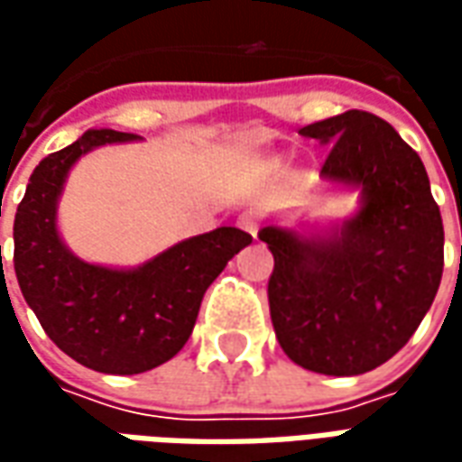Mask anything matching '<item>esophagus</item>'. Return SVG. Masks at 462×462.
<instances>
[{"instance_id":"1","label":"esophagus","mask_w":462,"mask_h":462,"mask_svg":"<svg viewBox=\"0 0 462 462\" xmlns=\"http://www.w3.org/2000/svg\"><path fill=\"white\" fill-rule=\"evenodd\" d=\"M237 225H240V230H245L247 235H252V237H257V230H260V217H257L252 210L242 212Z\"/></svg>"}]
</instances>
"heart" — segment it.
<instances>
[{
    "label": "heart",
    "instance_id": "obj_1",
    "mask_svg": "<svg viewBox=\"0 0 462 462\" xmlns=\"http://www.w3.org/2000/svg\"><path fill=\"white\" fill-rule=\"evenodd\" d=\"M277 162H280V161H277Z\"/></svg>",
    "mask_w": 462,
    "mask_h": 462
}]
</instances>
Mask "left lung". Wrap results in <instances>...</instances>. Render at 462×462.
I'll list each match as a JSON object with an SVG mask.
<instances>
[{"mask_svg": "<svg viewBox=\"0 0 462 462\" xmlns=\"http://www.w3.org/2000/svg\"><path fill=\"white\" fill-rule=\"evenodd\" d=\"M300 135L331 145L319 178L358 192V210L327 227H262L272 324L301 368L358 376L406 346L436 300L443 220L418 152L378 116L346 111Z\"/></svg>", "mask_w": 462, "mask_h": 462, "instance_id": "1", "label": "left lung"}]
</instances>
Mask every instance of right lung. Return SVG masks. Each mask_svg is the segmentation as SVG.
<instances>
[{"label":"right lung","instance_id":"obj_1","mask_svg":"<svg viewBox=\"0 0 462 462\" xmlns=\"http://www.w3.org/2000/svg\"><path fill=\"white\" fill-rule=\"evenodd\" d=\"M138 138L91 128L51 152L32 172L14 217L16 280L46 337L81 366L118 376L151 371L185 346L208 287L252 242L237 227H217L138 267H104L76 257L56 225L69 172L86 152Z\"/></svg>","mask_w":462,"mask_h":462}]
</instances>
